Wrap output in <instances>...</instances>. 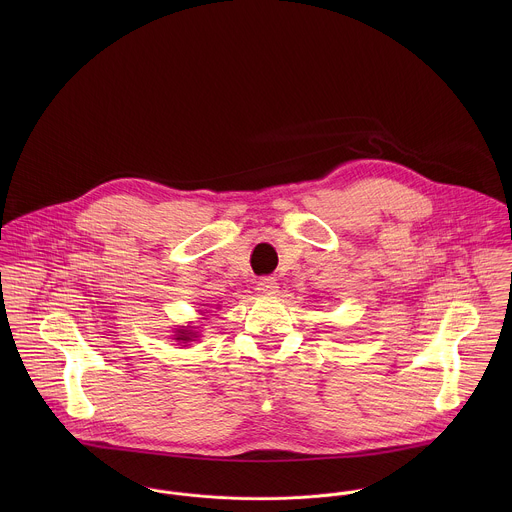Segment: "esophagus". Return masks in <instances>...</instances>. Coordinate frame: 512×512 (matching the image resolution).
Returning a JSON list of instances; mask_svg holds the SVG:
<instances>
[{"mask_svg":"<svg viewBox=\"0 0 512 512\" xmlns=\"http://www.w3.org/2000/svg\"><path fill=\"white\" fill-rule=\"evenodd\" d=\"M258 290L260 293H274L278 290V282H276V278H272V276H264V278H260L258 280Z\"/></svg>","mask_w":512,"mask_h":512,"instance_id":"34e87169","label":"esophagus"}]
</instances>
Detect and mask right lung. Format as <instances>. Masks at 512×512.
<instances>
[{
	"mask_svg": "<svg viewBox=\"0 0 512 512\" xmlns=\"http://www.w3.org/2000/svg\"><path fill=\"white\" fill-rule=\"evenodd\" d=\"M179 333H181V335L177 337V341H191V337H187L189 333H185V331H179Z\"/></svg>",
	"mask_w": 512,
	"mask_h": 512,
	"instance_id": "right-lung-1",
	"label": "right lung"
}]
</instances>
